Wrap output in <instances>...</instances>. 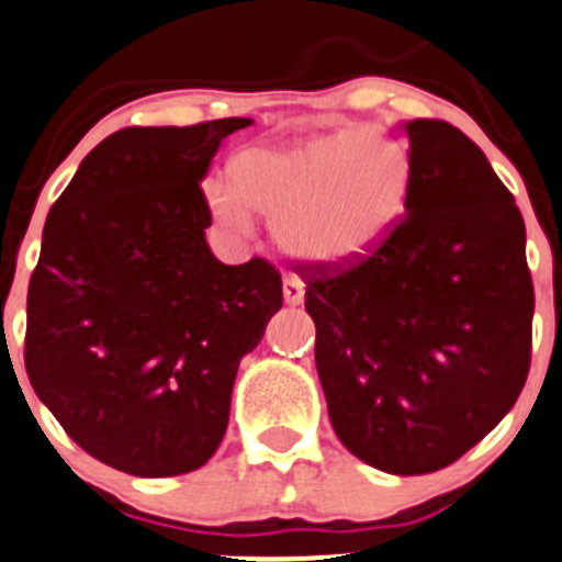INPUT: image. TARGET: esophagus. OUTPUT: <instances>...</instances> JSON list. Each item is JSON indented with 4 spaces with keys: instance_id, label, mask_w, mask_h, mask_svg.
Returning <instances> with one entry per match:
<instances>
[{
    "instance_id": "obj_1",
    "label": "esophagus",
    "mask_w": 562,
    "mask_h": 562,
    "mask_svg": "<svg viewBox=\"0 0 562 562\" xmlns=\"http://www.w3.org/2000/svg\"><path fill=\"white\" fill-rule=\"evenodd\" d=\"M282 296H285L288 304H302L304 302V282L299 277H285L282 280Z\"/></svg>"
}]
</instances>
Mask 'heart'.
<instances>
[{
  "mask_svg": "<svg viewBox=\"0 0 562 562\" xmlns=\"http://www.w3.org/2000/svg\"><path fill=\"white\" fill-rule=\"evenodd\" d=\"M408 154L381 128H342L280 148H247L233 159V189L205 187L222 231L247 236L252 214L271 216L282 252L335 266L370 252L401 216Z\"/></svg>",
  "mask_w": 562,
  "mask_h": 562,
  "instance_id": "obj_1",
  "label": "heart"
}]
</instances>
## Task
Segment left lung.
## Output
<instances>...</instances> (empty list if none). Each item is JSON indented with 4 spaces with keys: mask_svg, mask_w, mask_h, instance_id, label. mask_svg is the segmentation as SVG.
Here are the masks:
<instances>
[{
    "mask_svg": "<svg viewBox=\"0 0 562 562\" xmlns=\"http://www.w3.org/2000/svg\"><path fill=\"white\" fill-rule=\"evenodd\" d=\"M406 214L373 252L299 266L337 439L390 475L459 461L530 373L525 220L483 150L445 120H408Z\"/></svg>",
    "mask_w": 562,
    "mask_h": 562,
    "instance_id": "left-lung-1",
    "label": "left lung"
}]
</instances>
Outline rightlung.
<instances>
[{"label": "right lung", "instance_id": "1", "mask_svg": "<svg viewBox=\"0 0 562 562\" xmlns=\"http://www.w3.org/2000/svg\"><path fill=\"white\" fill-rule=\"evenodd\" d=\"M249 123L114 131L46 216L26 375L81 450L128 475H183L216 453L238 362L282 307L269 260L225 266L205 241L200 181Z\"/></svg>", "mask_w": 562, "mask_h": 562}]
</instances>
